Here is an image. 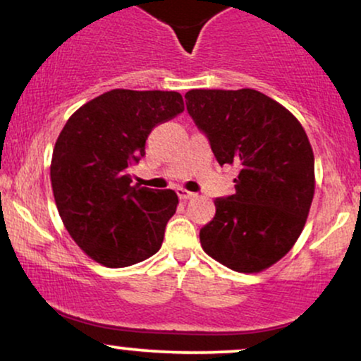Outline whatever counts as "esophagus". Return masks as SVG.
<instances>
[{
  "mask_svg": "<svg viewBox=\"0 0 361 361\" xmlns=\"http://www.w3.org/2000/svg\"><path fill=\"white\" fill-rule=\"evenodd\" d=\"M176 192H177V195H179V199H182V201H188V199L194 197L195 195L194 192H189V190H185L184 188H177Z\"/></svg>",
  "mask_w": 361,
  "mask_h": 361,
  "instance_id": "34e87169",
  "label": "esophagus"
}]
</instances>
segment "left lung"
<instances>
[{"mask_svg": "<svg viewBox=\"0 0 361 361\" xmlns=\"http://www.w3.org/2000/svg\"><path fill=\"white\" fill-rule=\"evenodd\" d=\"M185 105L217 162L239 167L234 194L216 199L202 249L239 273H259L300 238L314 194V157L295 115L264 93L189 90Z\"/></svg>", "mask_w": 361, "mask_h": 361, "instance_id": "left-lung-1", "label": "left lung"}]
</instances>
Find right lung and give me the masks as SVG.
<instances>
[{"label":"right lung","instance_id":"1","mask_svg":"<svg viewBox=\"0 0 361 361\" xmlns=\"http://www.w3.org/2000/svg\"><path fill=\"white\" fill-rule=\"evenodd\" d=\"M184 112L179 92L110 90L75 112L58 135L50 177L66 231L93 261L126 268L154 256L177 194L130 185L154 127Z\"/></svg>","mask_w":361,"mask_h":361}]
</instances>
